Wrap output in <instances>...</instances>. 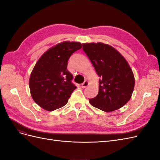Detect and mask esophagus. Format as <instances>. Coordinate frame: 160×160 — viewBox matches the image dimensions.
Returning a JSON list of instances; mask_svg holds the SVG:
<instances>
[{
    "label": "esophagus",
    "instance_id": "1",
    "mask_svg": "<svg viewBox=\"0 0 160 160\" xmlns=\"http://www.w3.org/2000/svg\"><path fill=\"white\" fill-rule=\"evenodd\" d=\"M89 85V82L88 81H85L83 83L81 84V87L82 88H86Z\"/></svg>",
    "mask_w": 160,
    "mask_h": 160
}]
</instances>
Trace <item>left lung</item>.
Segmentation results:
<instances>
[{"instance_id": "1", "label": "left lung", "mask_w": 160, "mask_h": 160, "mask_svg": "<svg viewBox=\"0 0 160 160\" xmlns=\"http://www.w3.org/2000/svg\"><path fill=\"white\" fill-rule=\"evenodd\" d=\"M83 50L99 77L98 94L89 99L90 103L106 112L122 108L132 97L135 85L127 61L113 47L104 43L83 44Z\"/></svg>"}]
</instances>
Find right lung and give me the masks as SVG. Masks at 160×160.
<instances>
[{
	"label": "right lung",
	"instance_id": "add662e5",
	"mask_svg": "<svg viewBox=\"0 0 160 160\" xmlns=\"http://www.w3.org/2000/svg\"><path fill=\"white\" fill-rule=\"evenodd\" d=\"M81 47L80 42L65 41L51 48L38 59L31 74L29 88L33 100L41 108L51 111L68 102L77 87L67 69V62Z\"/></svg>",
	"mask_w": 160,
	"mask_h": 160
}]
</instances>
